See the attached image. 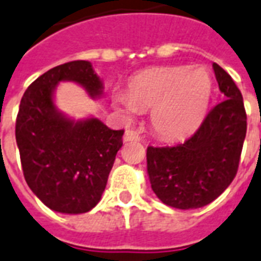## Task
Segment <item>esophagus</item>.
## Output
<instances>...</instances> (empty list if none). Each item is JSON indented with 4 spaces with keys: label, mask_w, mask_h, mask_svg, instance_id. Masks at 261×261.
<instances>
[{
    "label": "esophagus",
    "mask_w": 261,
    "mask_h": 261,
    "mask_svg": "<svg viewBox=\"0 0 261 261\" xmlns=\"http://www.w3.org/2000/svg\"><path fill=\"white\" fill-rule=\"evenodd\" d=\"M139 134L134 130H127L123 135V141L124 142H133V141H139Z\"/></svg>",
    "instance_id": "34e87169"
}]
</instances>
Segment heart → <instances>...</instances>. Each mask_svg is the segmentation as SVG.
Returning <instances> with one entry per match:
<instances>
[{"mask_svg": "<svg viewBox=\"0 0 261 261\" xmlns=\"http://www.w3.org/2000/svg\"><path fill=\"white\" fill-rule=\"evenodd\" d=\"M212 96V79L206 69L165 67L145 71L118 92L115 103L126 114L151 110L152 128L160 137L179 139L202 122Z\"/></svg>", "mask_w": 261, "mask_h": 261, "instance_id": "heart-1", "label": "heart"}]
</instances>
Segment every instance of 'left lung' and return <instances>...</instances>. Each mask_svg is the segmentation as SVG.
<instances>
[{
  "label": "left lung",
  "instance_id": "1",
  "mask_svg": "<svg viewBox=\"0 0 261 261\" xmlns=\"http://www.w3.org/2000/svg\"><path fill=\"white\" fill-rule=\"evenodd\" d=\"M224 100L209 111L184 143L147 147L152 192L167 206L197 209L211 204L233 181L247 134L243 96L233 79L213 63Z\"/></svg>",
  "mask_w": 261,
  "mask_h": 261
}]
</instances>
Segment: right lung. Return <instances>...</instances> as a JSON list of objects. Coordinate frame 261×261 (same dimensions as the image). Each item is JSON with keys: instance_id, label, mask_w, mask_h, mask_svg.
Instances as JSON below:
<instances>
[{"instance_id": "1", "label": "right lung", "mask_w": 261, "mask_h": 261, "mask_svg": "<svg viewBox=\"0 0 261 261\" xmlns=\"http://www.w3.org/2000/svg\"><path fill=\"white\" fill-rule=\"evenodd\" d=\"M60 82L77 83L92 99L103 95V83L90 61L46 71L21 99L16 141L32 192L52 211L79 215L100 201L124 130H111L96 118L65 116L54 100Z\"/></svg>"}]
</instances>
